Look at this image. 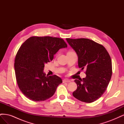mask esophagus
I'll list each match as a JSON object with an SVG mask.
<instances>
[{
	"instance_id": "obj_1",
	"label": "esophagus",
	"mask_w": 124,
	"mask_h": 124,
	"mask_svg": "<svg viewBox=\"0 0 124 124\" xmlns=\"http://www.w3.org/2000/svg\"><path fill=\"white\" fill-rule=\"evenodd\" d=\"M71 80L67 79V78H65V79H63L62 80V82L63 83H69V82H70Z\"/></svg>"
}]
</instances>
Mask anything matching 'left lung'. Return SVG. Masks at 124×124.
Wrapping results in <instances>:
<instances>
[{"label":"left lung","instance_id":"left-lung-1","mask_svg":"<svg viewBox=\"0 0 124 124\" xmlns=\"http://www.w3.org/2000/svg\"><path fill=\"white\" fill-rule=\"evenodd\" d=\"M78 57V66L86 69V77L75 80L77 89L72 95L82 102L91 103L99 99L106 91L111 80L112 69L110 56L105 47L86 38H67Z\"/></svg>","mask_w":124,"mask_h":124}]
</instances>
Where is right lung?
Instances as JSON below:
<instances>
[{
  "label": "right lung",
  "mask_w": 124,
  "mask_h": 124,
  "mask_svg": "<svg viewBox=\"0 0 124 124\" xmlns=\"http://www.w3.org/2000/svg\"><path fill=\"white\" fill-rule=\"evenodd\" d=\"M63 39L52 37H31L22 44L16 55L14 69L18 87L29 99L44 101L54 94L62 81L54 75L46 76L44 65L58 50L66 48Z\"/></svg>",
  "instance_id": "1"
}]
</instances>
